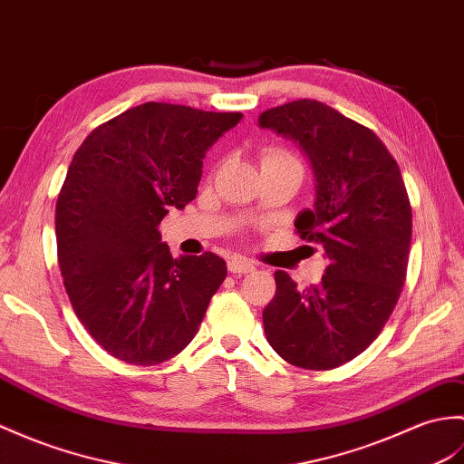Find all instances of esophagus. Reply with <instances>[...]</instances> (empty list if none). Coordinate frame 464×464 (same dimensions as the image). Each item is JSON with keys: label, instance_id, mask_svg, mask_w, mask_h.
<instances>
[{"label": "esophagus", "instance_id": "34e87169", "mask_svg": "<svg viewBox=\"0 0 464 464\" xmlns=\"http://www.w3.org/2000/svg\"><path fill=\"white\" fill-rule=\"evenodd\" d=\"M227 268L235 275H243V273H253L255 265H253V261H249V258H245V256H231L227 263Z\"/></svg>", "mask_w": 464, "mask_h": 464}]
</instances>
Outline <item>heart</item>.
<instances>
[{
  "instance_id": "b5f03b06",
  "label": "heart",
  "mask_w": 464,
  "mask_h": 464,
  "mask_svg": "<svg viewBox=\"0 0 464 464\" xmlns=\"http://www.w3.org/2000/svg\"><path fill=\"white\" fill-rule=\"evenodd\" d=\"M261 166H298V160L283 148H268L263 152Z\"/></svg>"
}]
</instances>
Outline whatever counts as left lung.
<instances>
[{"mask_svg": "<svg viewBox=\"0 0 464 464\" xmlns=\"http://www.w3.org/2000/svg\"><path fill=\"white\" fill-rule=\"evenodd\" d=\"M258 126L300 148L314 174V203L295 227L324 251L318 285L300 290L275 273L263 310L266 340L288 363L332 370L378 338L401 295L411 206L397 161L370 128L318 101H295L258 116Z\"/></svg>", "mask_w": 464, "mask_h": 464, "instance_id": "1", "label": "left lung"}]
</instances>
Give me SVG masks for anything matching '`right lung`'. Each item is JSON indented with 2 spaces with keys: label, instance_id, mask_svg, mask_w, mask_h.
Returning a JSON list of instances; mask_svg holds the SVG:
<instances>
[{
  "label": "right lung",
  "instance_id": "right-lung-1",
  "mask_svg": "<svg viewBox=\"0 0 464 464\" xmlns=\"http://www.w3.org/2000/svg\"><path fill=\"white\" fill-rule=\"evenodd\" d=\"M241 118L146 102L74 154L57 199L59 266L74 314L114 358L161 363L198 334L227 265L215 253L174 258L158 225L196 199L203 158Z\"/></svg>",
  "mask_w": 464,
  "mask_h": 464
}]
</instances>
